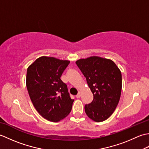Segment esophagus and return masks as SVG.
I'll use <instances>...</instances> for the list:
<instances>
[{"label":"esophagus","instance_id":"obj_1","mask_svg":"<svg viewBox=\"0 0 149 149\" xmlns=\"http://www.w3.org/2000/svg\"><path fill=\"white\" fill-rule=\"evenodd\" d=\"M81 96V92H79L78 94L76 95V97H77V98H80Z\"/></svg>","mask_w":149,"mask_h":149}]
</instances>
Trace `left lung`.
<instances>
[{
  "label": "left lung",
  "instance_id": "1",
  "mask_svg": "<svg viewBox=\"0 0 149 149\" xmlns=\"http://www.w3.org/2000/svg\"><path fill=\"white\" fill-rule=\"evenodd\" d=\"M86 77L93 100L84 106L87 116L103 122L115 111L122 91V74L112 60L92 56L75 62Z\"/></svg>",
  "mask_w": 149,
  "mask_h": 149
}]
</instances>
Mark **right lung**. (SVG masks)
<instances>
[{
    "mask_svg": "<svg viewBox=\"0 0 149 149\" xmlns=\"http://www.w3.org/2000/svg\"><path fill=\"white\" fill-rule=\"evenodd\" d=\"M69 63L67 60L42 56L27 68L26 86L30 99L40 115L49 121L59 122L72 110L74 100L60 79Z\"/></svg>",
    "mask_w": 149,
    "mask_h": 149,
    "instance_id": "right-lung-1",
    "label": "right lung"
}]
</instances>
